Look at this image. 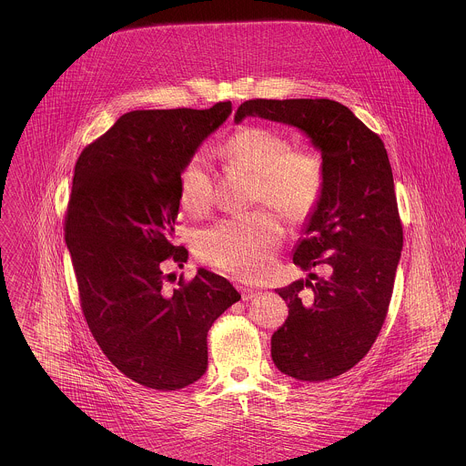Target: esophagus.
Here are the masks:
<instances>
[{
  "mask_svg": "<svg viewBox=\"0 0 466 466\" xmlns=\"http://www.w3.org/2000/svg\"><path fill=\"white\" fill-rule=\"evenodd\" d=\"M241 293H243V300H249L257 295H260V289H253V287H239Z\"/></svg>",
  "mask_w": 466,
  "mask_h": 466,
  "instance_id": "esophagus-1",
  "label": "esophagus"
}]
</instances>
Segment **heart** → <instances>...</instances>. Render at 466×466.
Wrapping results in <instances>:
<instances>
[{
	"mask_svg": "<svg viewBox=\"0 0 466 466\" xmlns=\"http://www.w3.org/2000/svg\"><path fill=\"white\" fill-rule=\"evenodd\" d=\"M220 157L230 167L253 175L251 199L276 208L291 222L306 220L323 194L321 158L306 148H291L287 134L267 126H244L225 139ZM177 198L190 215L208 211L213 177L206 157H190L177 175ZM283 238L279 218L258 209L225 218L202 230L196 251L202 262L243 278H262L274 262Z\"/></svg>",
	"mask_w": 466,
	"mask_h": 466,
	"instance_id": "obj_1",
	"label": "heart"
}]
</instances>
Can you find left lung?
I'll use <instances>...</instances> for the list:
<instances>
[{"label":"left lung","instance_id":"left-lung-1","mask_svg":"<svg viewBox=\"0 0 466 466\" xmlns=\"http://www.w3.org/2000/svg\"><path fill=\"white\" fill-rule=\"evenodd\" d=\"M260 116L300 129L321 152L325 185L304 223L293 264L323 266L276 291L289 304L270 339L274 365L299 380H325L369 353L386 319L403 246L395 183L384 143L332 99H251L234 122Z\"/></svg>","mask_w":466,"mask_h":466}]
</instances>
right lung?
Here are the masks:
<instances>
[{
    "label": "right lung",
    "mask_w": 466,
    "mask_h": 466,
    "mask_svg": "<svg viewBox=\"0 0 466 466\" xmlns=\"http://www.w3.org/2000/svg\"><path fill=\"white\" fill-rule=\"evenodd\" d=\"M230 113V101L129 111L75 166L65 236L82 310L111 363L147 388L177 391L199 380L211 325L241 299L206 268L167 291L164 270L188 258L173 243L177 175Z\"/></svg>",
    "instance_id": "right-lung-1"
}]
</instances>
